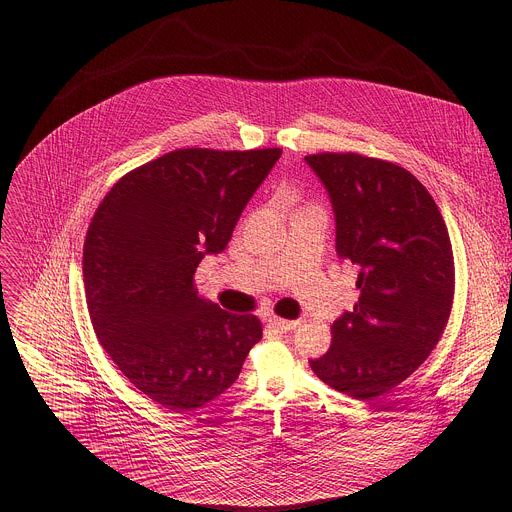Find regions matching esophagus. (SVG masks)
I'll use <instances>...</instances> for the list:
<instances>
[{"label":"esophagus","instance_id":"34e87169","mask_svg":"<svg viewBox=\"0 0 512 512\" xmlns=\"http://www.w3.org/2000/svg\"><path fill=\"white\" fill-rule=\"evenodd\" d=\"M273 328H277V330H281V332H287V330H294V328H298L300 326V320H283V318H279V316H269V320H267Z\"/></svg>","mask_w":512,"mask_h":512}]
</instances>
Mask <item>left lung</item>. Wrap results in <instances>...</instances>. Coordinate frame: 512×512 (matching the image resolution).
<instances>
[{"label": "left lung", "instance_id": "obj_1", "mask_svg": "<svg viewBox=\"0 0 512 512\" xmlns=\"http://www.w3.org/2000/svg\"><path fill=\"white\" fill-rule=\"evenodd\" d=\"M306 162L330 194L338 255L360 269L352 312L310 367L338 393L373 401L413 375L448 326L452 241L431 194L399 164L354 152Z\"/></svg>", "mask_w": 512, "mask_h": 512}]
</instances>
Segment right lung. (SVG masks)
I'll return each mask as SVG.
<instances>
[{
	"label": "right lung",
	"mask_w": 512,
	"mask_h": 512,
	"mask_svg": "<svg viewBox=\"0 0 512 512\" xmlns=\"http://www.w3.org/2000/svg\"><path fill=\"white\" fill-rule=\"evenodd\" d=\"M279 156L174 150L121 176L93 214L83 281L95 334L123 377L174 413L227 391L263 336L257 316L200 296L194 273L227 247Z\"/></svg>",
	"instance_id": "obj_1"
}]
</instances>
